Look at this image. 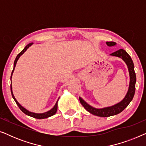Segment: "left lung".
<instances>
[{
	"label": "left lung",
	"mask_w": 146,
	"mask_h": 146,
	"mask_svg": "<svg viewBox=\"0 0 146 146\" xmlns=\"http://www.w3.org/2000/svg\"><path fill=\"white\" fill-rule=\"evenodd\" d=\"M106 44L108 46H115L116 43L114 42H106ZM111 56H117L121 58L123 61L126 64L127 68H128L129 74V85L128 91L125 95L124 98L121 100L120 102L112 106L104 108H95L88 104H87L82 98L80 97L79 100L81 104L83 106L84 108L86 110L88 111L91 113L92 114L97 115L100 117H109L111 115H114L118 114L126 108L131 101L132 100L133 96L135 94V82H136V76L134 71V65L131 60L130 56L126 52V51L123 49H119L118 50L111 53Z\"/></svg>",
	"instance_id": "left-lung-1"
}]
</instances>
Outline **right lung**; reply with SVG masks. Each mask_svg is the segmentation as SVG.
Returning a JSON list of instances; mask_svg holds the SVG:
<instances>
[{
  "label": "right lung",
  "mask_w": 146,
  "mask_h": 146,
  "mask_svg": "<svg viewBox=\"0 0 146 146\" xmlns=\"http://www.w3.org/2000/svg\"><path fill=\"white\" fill-rule=\"evenodd\" d=\"M33 42L32 43H30L29 44H27V46H26L25 48H24L23 50H22L21 52H20L19 54L17 55V58H16L15 60V62H14V68H13V72H12V74H11V78H12V75H13V73L14 72V70H15V68L16 66V64H17V62L18 61V60H19V58H20V56L22 54H23L24 53H25V52H26V50L29 48L33 44ZM11 94H12V96H13V99L15 100V102L17 103V104L18 106L19 107V108L21 109V110L23 111V113H25V114H27L28 115H29V116H31L33 117H35V118H36V119H44V118H47V117H50L52 116V115H54L56 113V111H57V108H58V101L59 100V98H58V100L56 103V104L54 105V106L50 110L48 111H46V112H44V113H34V112H31V111H29V110H27V109H25V108L22 106L18 102L17 100H16V98H15V96H14L13 95V90H12V85H11Z\"/></svg>",
  "instance_id": "add662e5"
}]
</instances>
